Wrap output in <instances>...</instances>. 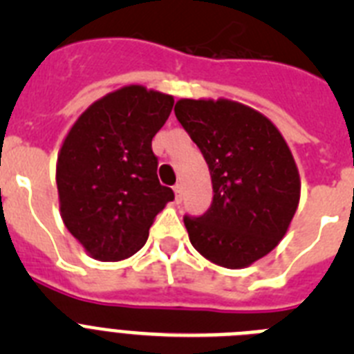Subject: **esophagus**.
Masks as SVG:
<instances>
[{
    "instance_id": "obj_1",
    "label": "esophagus",
    "mask_w": 354,
    "mask_h": 354,
    "mask_svg": "<svg viewBox=\"0 0 354 354\" xmlns=\"http://www.w3.org/2000/svg\"><path fill=\"white\" fill-rule=\"evenodd\" d=\"M183 184H175V187H174V192H175V198L177 200H183Z\"/></svg>"
}]
</instances>
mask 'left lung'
Masks as SVG:
<instances>
[{"mask_svg":"<svg viewBox=\"0 0 354 354\" xmlns=\"http://www.w3.org/2000/svg\"><path fill=\"white\" fill-rule=\"evenodd\" d=\"M175 117L209 165L212 204L184 218L193 248L209 262L243 270L289 230L301 180L289 145L270 118L230 99H180Z\"/></svg>","mask_w":354,"mask_h":354,"instance_id":"left-lung-1","label":"left lung"}]
</instances>
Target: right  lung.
Segmentation results:
<instances>
[{
	"mask_svg": "<svg viewBox=\"0 0 354 354\" xmlns=\"http://www.w3.org/2000/svg\"><path fill=\"white\" fill-rule=\"evenodd\" d=\"M174 97L143 84L106 93L72 124L56 159L60 214L68 232L101 262L129 259L156 216L174 200L158 179L152 138Z\"/></svg>",
	"mask_w": 354,
	"mask_h": 354,
	"instance_id": "1",
	"label": "right lung"
}]
</instances>
